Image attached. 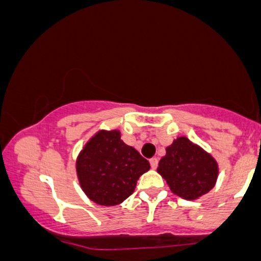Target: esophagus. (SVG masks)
I'll list each match as a JSON object with an SVG mask.
<instances>
[{"mask_svg":"<svg viewBox=\"0 0 261 261\" xmlns=\"http://www.w3.org/2000/svg\"><path fill=\"white\" fill-rule=\"evenodd\" d=\"M149 164H151L152 169H155V168H157V166H158V160L155 157L151 158V160H149Z\"/></svg>","mask_w":261,"mask_h":261,"instance_id":"obj_1","label":"esophagus"}]
</instances>
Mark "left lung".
Returning a JSON list of instances; mask_svg holds the SVG:
<instances>
[{
  "instance_id": "left-lung-1",
  "label": "left lung",
  "mask_w": 261,
  "mask_h": 261,
  "mask_svg": "<svg viewBox=\"0 0 261 261\" xmlns=\"http://www.w3.org/2000/svg\"><path fill=\"white\" fill-rule=\"evenodd\" d=\"M157 172L175 195L195 200L215 187L218 168L216 161L201 147L187 137H178L166 148Z\"/></svg>"
}]
</instances>
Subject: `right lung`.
<instances>
[{
	"label": "right lung",
	"instance_id": "1",
	"mask_svg": "<svg viewBox=\"0 0 261 261\" xmlns=\"http://www.w3.org/2000/svg\"><path fill=\"white\" fill-rule=\"evenodd\" d=\"M120 133L99 131L81 151L76 169L81 188L98 205L114 206L134 193L149 169L147 160L120 140Z\"/></svg>",
	"mask_w": 261,
	"mask_h": 261
}]
</instances>
